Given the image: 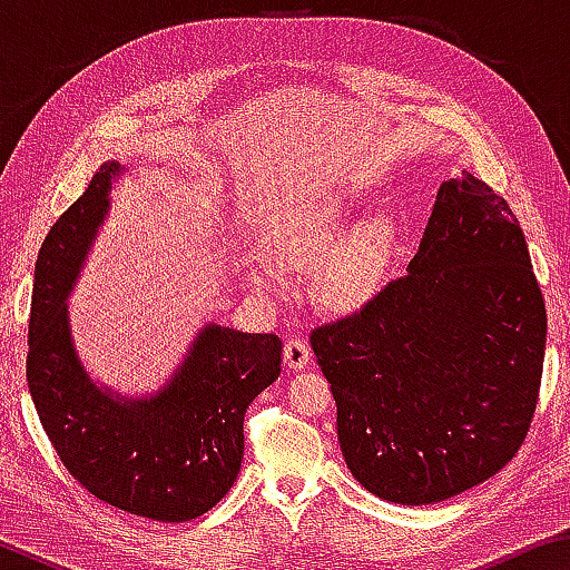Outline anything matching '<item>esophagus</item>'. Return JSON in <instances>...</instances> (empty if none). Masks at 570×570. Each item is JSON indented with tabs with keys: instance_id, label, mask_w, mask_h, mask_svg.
<instances>
[{
	"instance_id": "esophagus-1",
	"label": "esophagus",
	"mask_w": 570,
	"mask_h": 570,
	"mask_svg": "<svg viewBox=\"0 0 570 570\" xmlns=\"http://www.w3.org/2000/svg\"><path fill=\"white\" fill-rule=\"evenodd\" d=\"M312 360V350H308L304 340H288L284 346V362L288 370H304V366Z\"/></svg>"
}]
</instances>
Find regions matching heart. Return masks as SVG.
<instances>
[{"label":"heart","instance_id":"b5f03b06","mask_svg":"<svg viewBox=\"0 0 570 570\" xmlns=\"http://www.w3.org/2000/svg\"><path fill=\"white\" fill-rule=\"evenodd\" d=\"M350 208L342 200L298 204L284 210L266 234L268 256L278 266L316 268V288L326 304L356 308L372 302L384 284L392 254V226L382 218L364 220L342 240ZM250 276L262 286H276L274 264L262 254L248 258Z\"/></svg>","mask_w":570,"mask_h":570}]
</instances>
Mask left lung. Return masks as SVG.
<instances>
[{"label":"left lung","instance_id":"8db88e82","mask_svg":"<svg viewBox=\"0 0 570 570\" xmlns=\"http://www.w3.org/2000/svg\"><path fill=\"white\" fill-rule=\"evenodd\" d=\"M546 332L513 210L470 173L442 183L407 276L312 332L346 468L402 505L493 478L528 435Z\"/></svg>","mask_w":570,"mask_h":570}]
</instances>
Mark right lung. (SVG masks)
Wrapping results in <instances>:
<instances>
[{"instance_id": "right-lung-1", "label": "right lung", "mask_w": 570, "mask_h": 570, "mask_svg": "<svg viewBox=\"0 0 570 570\" xmlns=\"http://www.w3.org/2000/svg\"><path fill=\"white\" fill-rule=\"evenodd\" d=\"M108 160L57 218L35 266L27 384L70 475L132 515L183 523L208 513L236 482L248 404L282 374V340L206 324L166 387L122 397L77 356L67 296L110 210Z\"/></svg>"}]
</instances>
